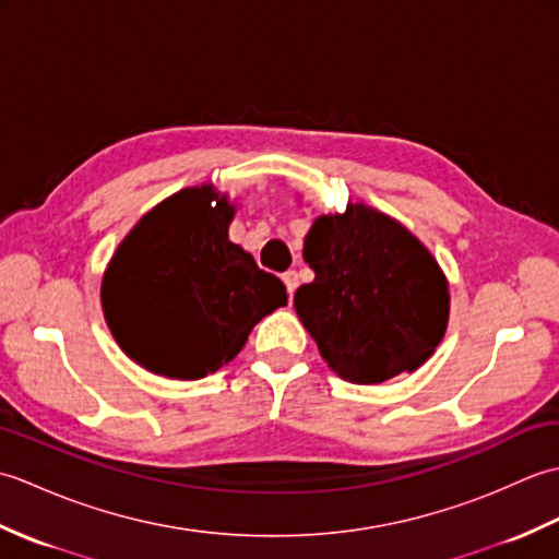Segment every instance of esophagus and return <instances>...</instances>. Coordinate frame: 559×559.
I'll return each instance as SVG.
<instances>
[{
    "mask_svg": "<svg viewBox=\"0 0 559 559\" xmlns=\"http://www.w3.org/2000/svg\"><path fill=\"white\" fill-rule=\"evenodd\" d=\"M283 283H286V288H288V295L293 298V293H295V288H298V273L295 271H286L283 273Z\"/></svg>",
    "mask_w": 559,
    "mask_h": 559,
    "instance_id": "34e87169",
    "label": "esophagus"
}]
</instances>
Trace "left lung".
I'll list each match as a JSON object with an SVG mask.
<instances>
[{
    "label": "left lung",
    "instance_id": "obj_1",
    "mask_svg": "<svg viewBox=\"0 0 559 559\" xmlns=\"http://www.w3.org/2000/svg\"><path fill=\"white\" fill-rule=\"evenodd\" d=\"M302 257L314 281L295 312L338 377L379 384L413 372L439 346L449 290L432 254L401 223L362 204L319 216Z\"/></svg>",
    "mask_w": 559,
    "mask_h": 559
}]
</instances>
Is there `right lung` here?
Listing matches in <instances>:
<instances>
[{
    "instance_id": "1",
    "label": "right lung",
    "mask_w": 559,
    "mask_h": 559,
    "mask_svg": "<svg viewBox=\"0 0 559 559\" xmlns=\"http://www.w3.org/2000/svg\"><path fill=\"white\" fill-rule=\"evenodd\" d=\"M233 213L209 185L189 187L117 247L103 312L120 348L146 370L170 379L216 372L257 322L286 305V286L228 240Z\"/></svg>"
}]
</instances>
